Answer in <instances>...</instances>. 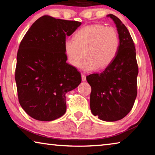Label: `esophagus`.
I'll return each instance as SVG.
<instances>
[{
    "label": "esophagus",
    "instance_id": "34e87169",
    "mask_svg": "<svg viewBox=\"0 0 155 155\" xmlns=\"http://www.w3.org/2000/svg\"><path fill=\"white\" fill-rule=\"evenodd\" d=\"M81 78H82V81H86V76L85 74H83V73H82L81 74Z\"/></svg>",
    "mask_w": 155,
    "mask_h": 155
}]
</instances>
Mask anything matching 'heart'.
<instances>
[{
  "label": "heart",
  "instance_id": "b5f03b06",
  "mask_svg": "<svg viewBox=\"0 0 155 155\" xmlns=\"http://www.w3.org/2000/svg\"><path fill=\"white\" fill-rule=\"evenodd\" d=\"M119 46V35L115 28L98 24L81 28L74 38L67 39L64 44L65 54L73 66H79L86 54L82 68L87 71L108 66L116 57Z\"/></svg>",
  "mask_w": 155,
  "mask_h": 155
}]
</instances>
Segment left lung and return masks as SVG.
<instances>
[{"mask_svg":"<svg viewBox=\"0 0 155 155\" xmlns=\"http://www.w3.org/2000/svg\"><path fill=\"white\" fill-rule=\"evenodd\" d=\"M107 16L116 25L118 52L103 72L88 75L86 79L91 87V113L104 121L114 122L124 117L133 108L137 94L138 65L135 44L127 28L115 15Z\"/></svg>","mask_w":155,"mask_h":155,"instance_id":"obj_1","label":"left lung"}]
</instances>
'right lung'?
Masks as SVG:
<instances>
[{
    "mask_svg": "<svg viewBox=\"0 0 155 155\" xmlns=\"http://www.w3.org/2000/svg\"><path fill=\"white\" fill-rule=\"evenodd\" d=\"M81 22L38 18L20 44L15 71L18 101L31 117L59 118L66 111L65 94L78 87L81 73L66 63L64 44Z\"/></svg>",
    "mask_w": 155,
    "mask_h": 155,
    "instance_id": "add662e5",
    "label": "right lung"
}]
</instances>
